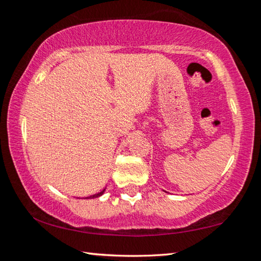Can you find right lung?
Here are the masks:
<instances>
[{
  "mask_svg": "<svg viewBox=\"0 0 261 261\" xmlns=\"http://www.w3.org/2000/svg\"><path fill=\"white\" fill-rule=\"evenodd\" d=\"M105 192V190H102V191H101V192H99V193H96V194H93V196H90V197H88V198H91V199H92V198H98V197H100L101 196V194H102Z\"/></svg>",
  "mask_w": 261,
  "mask_h": 261,
  "instance_id": "1",
  "label": "right lung"
}]
</instances>
